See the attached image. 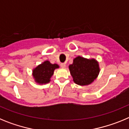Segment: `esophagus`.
I'll use <instances>...</instances> for the list:
<instances>
[{"label":"esophagus","instance_id":"esophagus-1","mask_svg":"<svg viewBox=\"0 0 129 129\" xmlns=\"http://www.w3.org/2000/svg\"><path fill=\"white\" fill-rule=\"evenodd\" d=\"M61 68H64L66 67V64L65 63H61Z\"/></svg>","mask_w":129,"mask_h":129}]
</instances>
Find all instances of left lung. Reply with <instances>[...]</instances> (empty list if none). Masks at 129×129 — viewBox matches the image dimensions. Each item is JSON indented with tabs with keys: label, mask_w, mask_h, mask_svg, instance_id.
Segmentation results:
<instances>
[{
	"label": "left lung",
	"mask_w": 129,
	"mask_h": 129,
	"mask_svg": "<svg viewBox=\"0 0 129 129\" xmlns=\"http://www.w3.org/2000/svg\"><path fill=\"white\" fill-rule=\"evenodd\" d=\"M70 74L77 85H90L95 80L100 73L98 62L94 59H88L78 56L69 65Z\"/></svg>",
	"instance_id": "8db88e82"
}]
</instances>
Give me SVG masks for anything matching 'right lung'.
I'll list each match as a JSON object with an SVG mask.
<instances>
[{"mask_svg": "<svg viewBox=\"0 0 129 129\" xmlns=\"http://www.w3.org/2000/svg\"><path fill=\"white\" fill-rule=\"evenodd\" d=\"M59 67L57 64H52L48 61H44L33 70L32 74L35 81L40 85L49 83L55 69Z\"/></svg>", "mask_w": 129, "mask_h": 129, "instance_id": "right-lung-1", "label": "right lung"}]
</instances>
